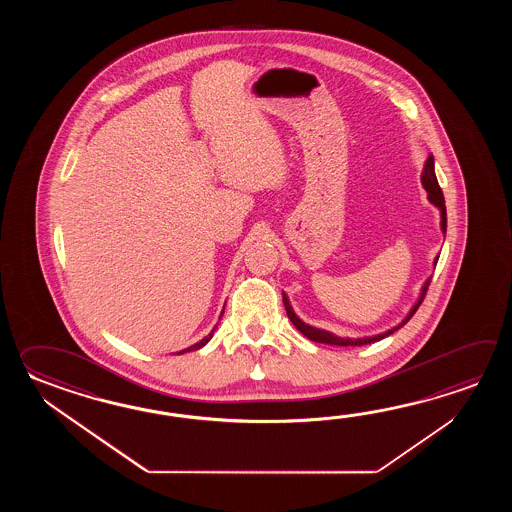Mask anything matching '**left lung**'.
<instances>
[{"label":"left lung","instance_id":"obj_1","mask_svg":"<svg viewBox=\"0 0 512 512\" xmlns=\"http://www.w3.org/2000/svg\"><path fill=\"white\" fill-rule=\"evenodd\" d=\"M434 168V155L430 153V155L426 157L425 168H423V174H421V183L425 186L426 194H428V201H430V203L439 210V214H441V232L446 234L445 197H443V192H441L439 183H437ZM437 260H439V256H435L434 265H437ZM428 285H430V278L423 283L417 302L412 305V309L408 311V315L404 316L403 322H399V324H397V326H393L392 329H386V331H382V333L371 335V337H338V335L331 333V331H326V329H320V327L305 324L304 320L294 313L293 305H291V302H289V298H287V294L285 293H283V305H285L287 316H289V320L293 322L294 327H296L304 337L309 338V340H313V342H320V344H329V346H364V344H371V342L382 340L384 337H390V335L395 333L399 327H403L404 324L414 316L415 311L419 309V305L423 302L426 291H428Z\"/></svg>","mask_w":512,"mask_h":512}]
</instances>
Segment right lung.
Here are the masks:
<instances>
[{
	"mask_svg": "<svg viewBox=\"0 0 512 512\" xmlns=\"http://www.w3.org/2000/svg\"><path fill=\"white\" fill-rule=\"evenodd\" d=\"M223 313H225V311H221V316H223ZM221 316H219V320H221ZM216 327H218V326H216ZM216 327H214V329H212V331H210V333H208L207 337L201 338V340H199V342H196V344H194V346H190V348L183 349V351H177V355H183V353H186V351H196V349L203 348V346H205V344H207L208 340H210V338H212V335H214V331H216Z\"/></svg>",
	"mask_w": 512,
	"mask_h": 512,
	"instance_id": "add662e5",
	"label": "right lung"
}]
</instances>
